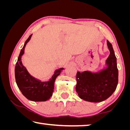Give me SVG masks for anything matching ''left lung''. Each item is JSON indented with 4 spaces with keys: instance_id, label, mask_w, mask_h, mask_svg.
I'll return each mask as SVG.
<instances>
[{
    "instance_id": "1",
    "label": "left lung",
    "mask_w": 130,
    "mask_h": 130,
    "mask_svg": "<svg viewBox=\"0 0 130 130\" xmlns=\"http://www.w3.org/2000/svg\"><path fill=\"white\" fill-rule=\"evenodd\" d=\"M110 54L100 71L77 72L76 90L86 101L100 102L112 95L118 84L117 59L112 45L107 40Z\"/></svg>"
}]
</instances>
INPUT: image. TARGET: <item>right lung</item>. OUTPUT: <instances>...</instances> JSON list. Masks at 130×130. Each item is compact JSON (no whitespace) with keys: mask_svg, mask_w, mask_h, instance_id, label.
<instances>
[{"mask_svg":"<svg viewBox=\"0 0 130 130\" xmlns=\"http://www.w3.org/2000/svg\"><path fill=\"white\" fill-rule=\"evenodd\" d=\"M32 36V34L25 41L18 56L15 67V81L21 92L28 100L35 102L46 101L52 96L55 79L64 68H62L55 70L48 81H42L30 75L22 64L21 58L24 54L25 47Z\"/></svg>","mask_w":130,"mask_h":130,"instance_id":"1","label":"right lung"}]
</instances>
